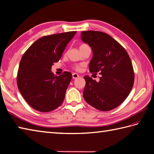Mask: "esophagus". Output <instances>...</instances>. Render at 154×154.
Masks as SVG:
<instances>
[{
    "mask_svg": "<svg viewBox=\"0 0 154 154\" xmlns=\"http://www.w3.org/2000/svg\"><path fill=\"white\" fill-rule=\"evenodd\" d=\"M79 77V75H78V74H77V73H73V74H72V77H73V79H77V78H78Z\"/></svg>",
    "mask_w": 154,
    "mask_h": 154,
    "instance_id": "obj_1",
    "label": "esophagus"
}]
</instances>
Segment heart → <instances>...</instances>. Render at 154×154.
I'll list each match as a JSON object with an SVG mask.
<instances>
[{"mask_svg": "<svg viewBox=\"0 0 154 154\" xmlns=\"http://www.w3.org/2000/svg\"><path fill=\"white\" fill-rule=\"evenodd\" d=\"M83 45H85V44H83ZM81 45V46H82V45ZM81 46H80V47H81ZM82 66H83V65H81V64H79V65H74V66L73 67V68L74 69H75V71H81V69H82Z\"/></svg>", "mask_w": 154, "mask_h": 154, "instance_id": "obj_1", "label": "heart"}]
</instances>
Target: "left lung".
<instances>
[{"label": "left lung", "instance_id": "obj_1", "mask_svg": "<svg viewBox=\"0 0 154 154\" xmlns=\"http://www.w3.org/2000/svg\"><path fill=\"white\" fill-rule=\"evenodd\" d=\"M81 38L93 50L90 72L101 75L98 82L88 75L84 77V99L101 111L115 109L129 95L134 81L129 55L119 42L104 32L84 31Z\"/></svg>", "mask_w": 154, "mask_h": 154}]
</instances>
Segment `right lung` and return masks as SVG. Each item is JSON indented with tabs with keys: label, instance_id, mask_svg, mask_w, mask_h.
Instances as JSON below:
<instances>
[{
	"label": "right lung",
	"instance_id": "right-lung-1",
	"mask_svg": "<svg viewBox=\"0 0 154 154\" xmlns=\"http://www.w3.org/2000/svg\"><path fill=\"white\" fill-rule=\"evenodd\" d=\"M76 31L45 35L32 44L20 62L18 88L34 109L50 112L63 103L72 78L70 72L55 76L51 66L60 60L67 44Z\"/></svg>",
	"mask_w": 154,
	"mask_h": 154
}]
</instances>
